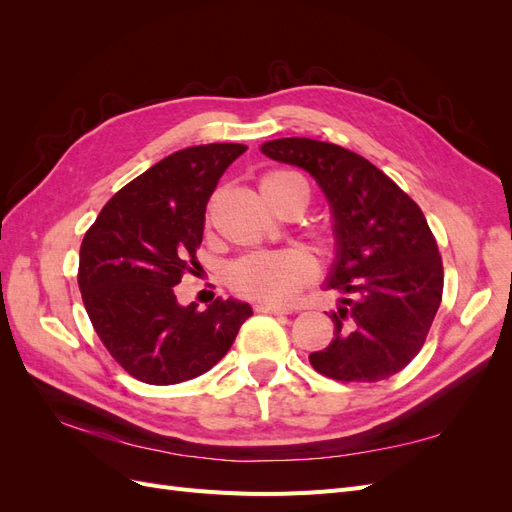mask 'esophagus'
I'll use <instances>...</instances> for the list:
<instances>
[{"instance_id": "1", "label": "esophagus", "mask_w": 512, "mask_h": 512, "mask_svg": "<svg viewBox=\"0 0 512 512\" xmlns=\"http://www.w3.org/2000/svg\"><path fill=\"white\" fill-rule=\"evenodd\" d=\"M254 309L258 314H273V316H286L290 314V309L280 307V305H271V303H256Z\"/></svg>"}]
</instances>
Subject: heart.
I'll use <instances>...</instances> for the list:
<instances>
[{"mask_svg": "<svg viewBox=\"0 0 512 512\" xmlns=\"http://www.w3.org/2000/svg\"><path fill=\"white\" fill-rule=\"evenodd\" d=\"M260 192L267 203L277 209L288 198H301L303 207L309 203V183L294 170H271L260 177ZM211 222V211L207 213V224ZM316 243L327 250L331 245V232L318 230ZM316 262L312 254L301 247H290L280 252L247 254L239 258L230 269V286L241 297L256 299L262 303H288L301 286L314 277Z\"/></svg>", "mask_w": 512, "mask_h": 512, "instance_id": "b5f03b06", "label": "heart"}]
</instances>
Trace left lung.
Here are the masks:
<instances>
[{"mask_svg": "<svg viewBox=\"0 0 512 512\" xmlns=\"http://www.w3.org/2000/svg\"><path fill=\"white\" fill-rule=\"evenodd\" d=\"M267 158L305 168L329 198L337 241L327 288L342 294L331 344L309 354L318 374L378 382L423 348L442 301L438 243L414 200L359 153L312 138H277Z\"/></svg>", "mask_w": 512, "mask_h": 512, "instance_id": "left-lung-1", "label": "left lung"}]
</instances>
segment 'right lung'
Returning <instances> with one entry per match:
<instances>
[{
    "label": "right lung",
    "instance_id": "1",
    "mask_svg": "<svg viewBox=\"0 0 512 512\" xmlns=\"http://www.w3.org/2000/svg\"><path fill=\"white\" fill-rule=\"evenodd\" d=\"M245 149L211 143L175 151L123 185L85 232V309L104 348L136 380L164 386L205 374L252 316L235 299H215L205 312L183 307L173 288L200 267L209 196Z\"/></svg>",
    "mask_w": 512,
    "mask_h": 512
}]
</instances>
